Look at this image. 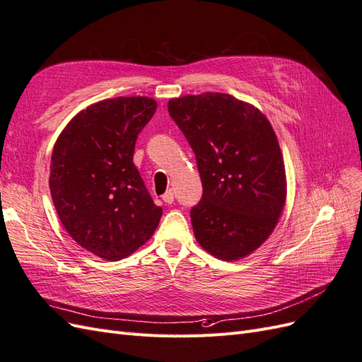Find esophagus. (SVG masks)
I'll return each instance as SVG.
<instances>
[{
  "label": "esophagus",
  "mask_w": 362,
  "mask_h": 362,
  "mask_svg": "<svg viewBox=\"0 0 362 362\" xmlns=\"http://www.w3.org/2000/svg\"><path fill=\"white\" fill-rule=\"evenodd\" d=\"M173 198H175V196H173V190H168L166 193L163 194V201L166 202V204H172V202H173Z\"/></svg>",
  "instance_id": "1"
}]
</instances>
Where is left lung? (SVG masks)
Returning a JSON list of instances; mask_svg holds the SVG:
<instances>
[{
	"label": "left lung",
	"instance_id": "left-lung-1",
	"mask_svg": "<svg viewBox=\"0 0 362 362\" xmlns=\"http://www.w3.org/2000/svg\"><path fill=\"white\" fill-rule=\"evenodd\" d=\"M172 119L192 146L202 199L190 211L198 243L223 261L257 250L275 229L287 198L278 137L257 107L228 93L173 98Z\"/></svg>",
	"mask_w": 362,
	"mask_h": 362
}]
</instances>
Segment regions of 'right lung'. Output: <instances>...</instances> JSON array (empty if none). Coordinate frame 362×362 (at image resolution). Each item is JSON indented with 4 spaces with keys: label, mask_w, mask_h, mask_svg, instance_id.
Returning a JSON list of instances; mask_svg holds the SVG:
<instances>
[{
    "label": "right lung",
    "mask_w": 362,
    "mask_h": 362,
    "mask_svg": "<svg viewBox=\"0 0 362 362\" xmlns=\"http://www.w3.org/2000/svg\"><path fill=\"white\" fill-rule=\"evenodd\" d=\"M157 110L148 96H119L76 113L56 140L49 190L83 249L107 261L136 252L163 214L133 163L137 136Z\"/></svg>",
    "instance_id": "right-lung-1"
}]
</instances>
